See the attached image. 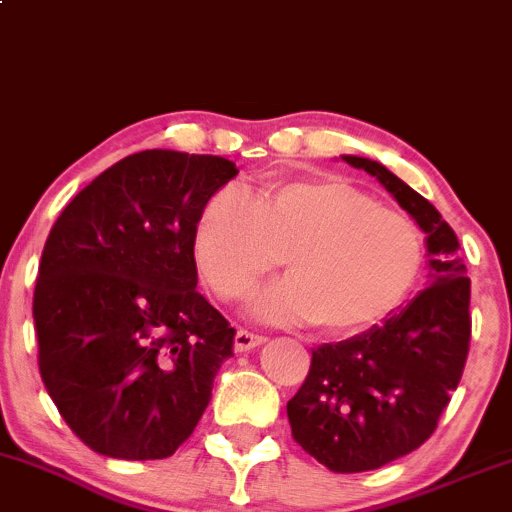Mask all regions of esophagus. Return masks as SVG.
<instances>
[{
    "mask_svg": "<svg viewBox=\"0 0 512 512\" xmlns=\"http://www.w3.org/2000/svg\"><path fill=\"white\" fill-rule=\"evenodd\" d=\"M263 341H266V336H261V333L239 329L237 336H234V350H239V353H244V350L258 348Z\"/></svg>",
    "mask_w": 512,
    "mask_h": 512,
    "instance_id": "obj_1",
    "label": "esophagus"
}]
</instances>
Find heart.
<instances>
[{
	"instance_id": "b5f03b06",
	"label": "heart",
	"mask_w": 512,
	"mask_h": 512,
	"mask_svg": "<svg viewBox=\"0 0 512 512\" xmlns=\"http://www.w3.org/2000/svg\"><path fill=\"white\" fill-rule=\"evenodd\" d=\"M285 254L292 275L258 292V317L353 333L404 302L421 273L423 237L346 181H287L258 200L229 186L200 212L195 261L222 300L244 297Z\"/></svg>"
}]
</instances>
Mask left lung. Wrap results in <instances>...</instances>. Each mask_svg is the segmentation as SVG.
Returning a JSON list of instances; mask_svg holds the SVG:
<instances>
[{"label": "left lung", "mask_w": 512, "mask_h": 512, "mask_svg": "<svg viewBox=\"0 0 512 512\" xmlns=\"http://www.w3.org/2000/svg\"><path fill=\"white\" fill-rule=\"evenodd\" d=\"M394 195L426 232L428 287L348 341L312 350L307 380L287 401L292 438L338 474L380 469L421 447L462 380L472 338V280L452 227L382 164L343 157Z\"/></svg>", "instance_id": "8db88e82"}]
</instances>
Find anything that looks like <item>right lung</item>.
Listing matches in <instances>:
<instances>
[{"label": "right lung", "instance_id": "right-lung-1", "mask_svg": "<svg viewBox=\"0 0 512 512\" xmlns=\"http://www.w3.org/2000/svg\"><path fill=\"white\" fill-rule=\"evenodd\" d=\"M237 174L225 157L145 149L50 229L33 292L40 377L99 455L171 457L208 409L237 331L195 290V227Z\"/></svg>", "mask_w": 512, "mask_h": 512}]
</instances>
